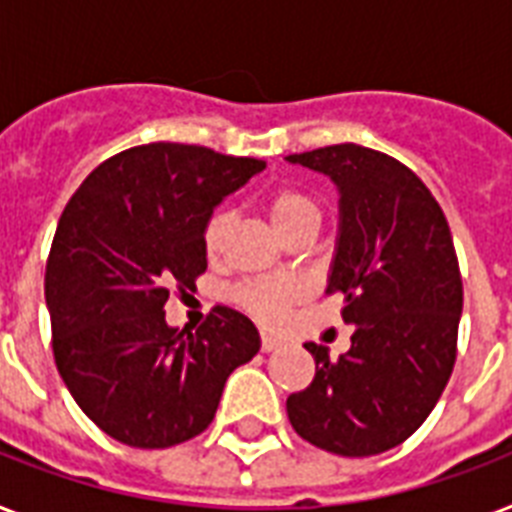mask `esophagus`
<instances>
[{"label":"esophagus","instance_id":"1","mask_svg":"<svg viewBox=\"0 0 512 512\" xmlns=\"http://www.w3.org/2000/svg\"><path fill=\"white\" fill-rule=\"evenodd\" d=\"M260 348H263V353H271V350L281 348V340L276 335H271V332H263L260 335Z\"/></svg>","mask_w":512,"mask_h":512}]
</instances>
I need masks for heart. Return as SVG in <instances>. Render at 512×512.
Returning a JSON list of instances; mask_svg holds the SVG:
<instances>
[{
  "label": "heart",
  "instance_id": "1",
  "mask_svg": "<svg viewBox=\"0 0 512 512\" xmlns=\"http://www.w3.org/2000/svg\"><path fill=\"white\" fill-rule=\"evenodd\" d=\"M265 212L271 217V225L279 233V239L303 225H319L321 220L319 204L297 188L273 191L265 201ZM228 225H231V215L225 209H215L207 217V223L201 228V244L209 257H215L223 249ZM297 297H300V287L295 281H244L233 289V300L260 321L281 319L284 308Z\"/></svg>",
  "mask_w": 512,
  "mask_h": 512
}]
</instances>
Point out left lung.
Wrapping results in <instances>:
<instances>
[{"mask_svg":"<svg viewBox=\"0 0 512 512\" xmlns=\"http://www.w3.org/2000/svg\"><path fill=\"white\" fill-rule=\"evenodd\" d=\"M340 193L327 292H342L348 353L308 342L316 377L287 398L297 436L342 457L404 444L452 377L462 279L452 231L428 185L393 156L356 146L287 156Z\"/></svg>","mask_w":512,"mask_h":512,"instance_id":"left-lung-1","label":"left lung"}]
</instances>
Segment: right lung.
Returning <instances> with one entry per match:
<instances>
[{"mask_svg":"<svg viewBox=\"0 0 512 512\" xmlns=\"http://www.w3.org/2000/svg\"><path fill=\"white\" fill-rule=\"evenodd\" d=\"M265 162L148 143L87 175L60 215L44 297L58 372L116 441L167 449L215 420L225 380L260 350L244 313L217 305L196 332L164 319L170 287L207 271L201 228Z\"/></svg>","mask_w":512,"mask_h":512,"instance_id":"obj_1","label":"right lung"}]
</instances>
